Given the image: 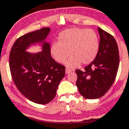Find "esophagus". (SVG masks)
Segmentation results:
<instances>
[{
	"mask_svg": "<svg viewBox=\"0 0 129 129\" xmlns=\"http://www.w3.org/2000/svg\"><path fill=\"white\" fill-rule=\"evenodd\" d=\"M71 71H71V70H70V69H68V68H66L65 72H66V74H68V73H71Z\"/></svg>",
	"mask_w": 129,
	"mask_h": 129,
	"instance_id": "1",
	"label": "esophagus"
}]
</instances>
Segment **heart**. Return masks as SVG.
I'll return each instance as SVG.
<instances>
[{"label":"heart","mask_w":129,"mask_h":129,"mask_svg":"<svg viewBox=\"0 0 129 129\" xmlns=\"http://www.w3.org/2000/svg\"><path fill=\"white\" fill-rule=\"evenodd\" d=\"M100 48L97 33L91 29L73 27L60 33L58 42L51 44L50 54L54 61L65 62L69 68H75L82 64H88L95 59Z\"/></svg>","instance_id":"heart-1"}]
</instances>
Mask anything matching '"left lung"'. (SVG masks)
<instances>
[{"label": "left lung", "mask_w": 129, "mask_h": 129, "mask_svg": "<svg viewBox=\"0 0 129 129\" xmlns=\"http://www.w3.org/2000/svg\"><path fill=\"white\" fill-rule=\"evenodd\" d=\"M100 48L95 59L85 68L76 70V86L80 93L87 99H96L105 95L112 86L119 66V54L115 39L98 28Z\"/></svg>", "instance_id": "left-lung-1"}]
</instances>
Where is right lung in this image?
Instances as JSON below:
<instances>
[{
	"instance_id": "right-lung-1",
	"label": "right lung",
	"mask_w": 129,
	"mask_h": 129,
	"mask_svg": "<svg viewBox=\"0 0 129 129\" xmlns=\"http://www.w3.org/2000/svg\"><path fill=\"white\" fill-rule=\"evenodd\" d=\"M50 30L44 27L22 36L10 53V70L15 85L25 98L38 104L53 100L65 75V67L52 58L50 44L46 41ZM37 45L42 47L41 52L26 51Z\"/></svg>"
}]
</instances>
